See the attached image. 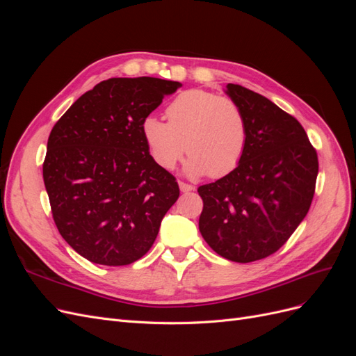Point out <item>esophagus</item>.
<instances>
[{"mask_svg": "<svg viewBox=\"0 0 356 356\" xmlns=\"http://www.w3.org/2000/svg\"><path fill=\"white\" fill-rule=\"evenodd\" d=\"M178 184H179V190H181L182 193H188V191H193V190H195V187L190 186V184H186V182H182V181H179Z\"/></svg>", "mask_w": 356, "mask_h": 356, "instance_id": "1", "label": "esophagus"}]
</instances>
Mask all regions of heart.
Wrapping results in <instances>:
<instances>
[{
    "instance_id": "b5f03b06",
    "label": "heart",
    "mask_w": 356,
    "mask_h": 356,
    "mask_svg": "<svg viewBox=\"0 0 356 356\" xmlns=\"http://www.w3.org/2000/svg\"><path fill=\"white\" fill-rule=\"evenodd\" d=\"M168 122L144 118L141 131L156 163L172 169L186 152L190 177H224L245 153L248 126L241 106L217 93L191 89L179 93L166 108Z\"/></svg>"
}]
</instances>
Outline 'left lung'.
Returning a JSON list of instances; mask_svg holds the SVG:
<instances>
[{
	"label": "left lung",
	"mask_w": 356,
	"mask_h": 356,
	"mask_svg": "<svg viewBox=\"0 0 356 356\" xmlns=\"http://www.w3.org/2000/svg\"><path fill=\"white\" fill-rule=\"evenodd\" d=\"M225 93L245 114L246 147L230 174L197 188L199 230L218 255L251 263L276 252L305 220L318 154L297 118L263 95L232 83Z\"/></svg>",
	"instance_id": "8db88e82"
}]
</instances>
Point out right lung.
Instances as JSON below:
<instances>
[{
    "mask_svg": "<svg viewBox=\"0 0 356 356\" xmlns=\"http://www.w3.org/2000/svg\"><path fill=\"white\" fill-rule=\"evenodd\" d=\"M178 88L154 77L105 80L53 126L42 178L60 236L86 260L126 266L153 246L179 187L149 154L141 124Z\"/></svg>",
    "mask_w": 356,
    "mask_h": 356,
    "instance_id": "add662e5",
    "label": "right lung"
}]
</instances>
